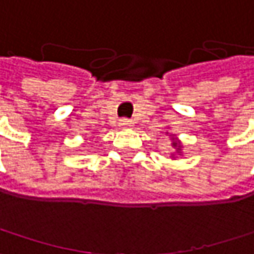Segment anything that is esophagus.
Wrapping results in <instances>:
<instances>
[{
  "instance_id": "34e87169",
  "label": "esophagus",
  "mask_w": 254,
  "mask_h": 254,
  "mask_svg": "<svg viewBox=\"0 0 254 254\" xmlns=\"http://www.w3.org/2000/svg\"><path fill=\"white\" fill-rule=\"evenodd\" d=\"M131 126H133V123L130 120H121L120 121V127H131Z\"/></svg>"
}]
</instances>
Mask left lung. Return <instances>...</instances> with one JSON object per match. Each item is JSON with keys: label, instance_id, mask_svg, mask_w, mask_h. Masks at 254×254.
<instances>
[{"label": "left lung", "instance_id": "8db88e82", "mask_svg": "<svg viewBox=\"0 0 254 254\" xmlns=\"http://www.w3.org/2000/svg\"><path fill=\"white\" fill-rule=\"evenodd\" d=\"M171 140H172V148H175V152H172L171 155H172V158H175V154H183L181 151H183V145H181V142L178 140V137H175L174 134L171 136Z\"/></svg>", "mask_w": 254, "mask_h": 254}]
</instances>
